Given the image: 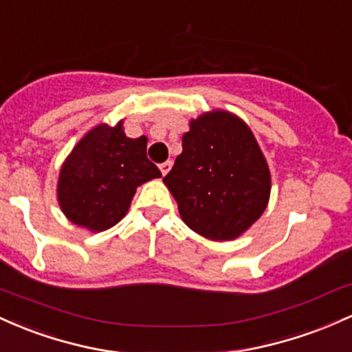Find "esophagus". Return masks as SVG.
<instances>
[{"label":"esophagus","instance_id":"esophagus-1","mask_svg":"<svg viewBox=\"0 0 352 352\" xmlns=\"http://www.w3.org/2000/svg\"><path fill=\"white\" fill-rule=\"evenodd\" d=\"M171 166H173L171 161H164V163L160 164V169H161V173H163V176H166L169 171H171Z\"/></svg>","mask_w":352,"mask_h":352}]
</instances>
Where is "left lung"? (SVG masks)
Segmentation results:
<instances>
[{
  "label": "left lung",
  "instance_id": "8db88e82",
  "mask_svg": "<svg viewBox=\"0 0 352 352\" xmlns=\"http://www.w3.org/2000/svg\"><path fill=\"white\" fill-rule=\"evenodd\" d=\"M163 181L184 223L212 241L239 238L261 218L271 192L270 168L254 134L223 109L191 120L183 153Z\"/></svg>",
  "mask_w": 352,
  "mask_h": 352
}]
</instances>
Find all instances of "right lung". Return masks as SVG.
Instances as JSON below:
<instances>
[{"mask_svg": "<svg viewBox=\"0 0 352 352\" xmlns=\"http://www.w3.org/2000/svg\"><path fill=\"white\" fill-rule=\"evenodd\" d=\"M146 144L144 136H126L123 121L89 129L59 171L58 203L66 218L91 232L120 223L136 188L161 177L157 166L146 156Z\"/></svg>", "mask_w": 352, "mask_h": 352, "instance_id": "add662e5", "label": "right lung"}]
</instances>
